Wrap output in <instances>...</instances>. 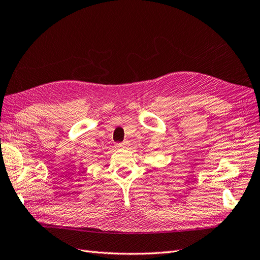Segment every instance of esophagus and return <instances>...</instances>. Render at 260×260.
<instances>
[{
	"label": "esophagus",
	"instance_id": "1",
	"mask_svg": "<svg viewBox=\"0 0 260 260\" xmlns=\"http://www.w3.org/2000/svg\"><path fill=\"white\" fill-rule=\"evenodd\" d=\"M115 147L116 148H125L126 144L125 143H117V144H115Z\"/></svg>",
	"mask_w": 260,
	"mask_h": 260
}]
</instances>
